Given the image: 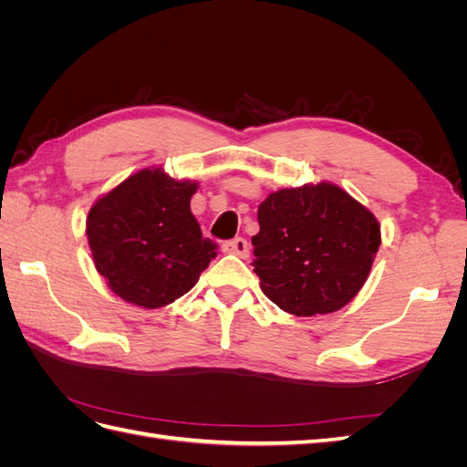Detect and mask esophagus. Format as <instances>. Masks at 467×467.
Wrapping results in <instances>:
<instances>
[{
	"label": "esophagus",
	"instance_id": "esophagus-1",
	"mask_svg": "<svg viewBox=\"0 0 467 467\" xmlns=\"http://www.w3.org/2000/svg\"><path fill=\"white\" fill-rule=\"evenodd\" d=\"M222 249H223V253H230V255H237L242 259L249 257V244H247V239H244V237L230 239V242H225L222 245Z\"/></svg>",
	"mask_w": 467,
	"mask_h": 467
}]
</instances>
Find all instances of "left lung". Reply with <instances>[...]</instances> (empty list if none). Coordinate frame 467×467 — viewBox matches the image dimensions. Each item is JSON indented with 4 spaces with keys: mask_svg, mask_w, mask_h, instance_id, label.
<instances>
[{
    "mask_svg": "<svg viewBox=\"0 0 467 467\" xmlns=\"http://www.w3.org/2000/svg\"><path fill=\"white\" fill-rule=\"evenodd\" d=\"M251 237L261 290L285 312L309 317L345 307L364 286L381 244L372 212L333 182L280 189L259 204Z\"/></svg>",
    "mask_w": 467,
    "mask_h": 467,
    "instance_id": "obj_1",
    "label": "left lung"
}]
</instances>
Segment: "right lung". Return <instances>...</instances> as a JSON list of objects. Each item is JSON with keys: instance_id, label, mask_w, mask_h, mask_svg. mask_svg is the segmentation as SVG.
Instances as JSON below:
<instances>
[{"instance_id": "obj_1", "label": "right lung", "mask_w": 467, "mask_h": 467, "mask_svg": "<svg viewBox=\"0 0 467 467\" xmlns=\"http://www.w3.org/2000/svg\"><path fill=\"white\" fill-rule=\"evenodd\" d=\"M199 182L146 167L91 206L86 234L95 268L124 302L155 309L187 294L216 257L191 212Z\"/></svg>"}]
</instances>
